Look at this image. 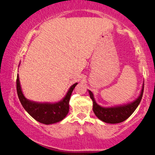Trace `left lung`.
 Returning <instances> with one entry per match:
<instances>
[{
	"label": "left lung",
	"mask_w": 155,
	"mask_h": 155,
	"mask_svg": "<svg viewBox=\"0 0 155 155\" xmlns=\"http://www.w3.org/2000/svg\"><path fill=\"white\" fill-rule=\"evenodd\" d=\"M143 92V85L140 95L135 101L125 105L118 107H102L96 103L92 92L89 90V95L93 101V111L97 118L107 124H119L126 120L135 111L140 103Z\"/></svg>",
	"instance_id": "8db88e82"
}]
</instances>
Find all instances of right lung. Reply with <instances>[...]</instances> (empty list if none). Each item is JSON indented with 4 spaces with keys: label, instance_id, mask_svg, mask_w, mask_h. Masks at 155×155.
<instances>
[{
    "label": "right lung",
    "instance_id": "obj_1",
    "mask_svg": "<svg viewBox=\"0 0 155 155\" xmlns=\"http://www.w3.org/2000/svg\"><path fill=\"white\" fill-rule=\"evenodd\" d=\"M77 83L73 84L63 100L57 103H37L27 100L21 92L18 75L16 78V91L22 106L33 118L41 124L49 125L62 120L69 110V100Z\"/></svg>",
    "mask_w": 155,
    "mask_h": 155
}]
</instances>
